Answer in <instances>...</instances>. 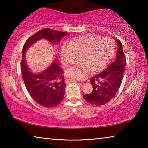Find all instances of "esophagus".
<instances>
[{
    "mask_svg": "<svg viewBox=\"0 0 148 148\" xmlns=\"http://www.w3.org/2000/svg\"><path fill=\"white\" fill-rule=\"evenodd\" d=\"M66 80L68 82H76V81L74 79H66Z\"/></svg>",
    "mask_w": 148,
    "mask_h": 148,
    "instance_id": "obj_1",
    "label": "esophagus"
}]
</instances>
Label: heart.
Here are the masks:
<instances>
[{
    "label": "heart",
    "mask_w": 148,
    "mask_h": 148,
    "mask_svg": "<svg viewBox=\"0 0 148 148\" xmlns=\"http://www.w3.org/2000/svg\"><path fill=\"white\" fill-rule=\"evenodd\" d=\"M114 42L109 37L95 34L82 35L71 40L61 48V59L64 64L72 63L80 56L83 61L77 68L71 69V76L77 79L85 76L89 70L98 71L104 68L113 55Z\"/></svg>",
    "instance_id": "obj_1"
}]
</instances>
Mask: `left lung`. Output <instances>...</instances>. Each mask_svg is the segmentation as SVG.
Segmentation results:
<instances>
[{
    "mask_svg": "<svg viewBox=\"0 0 148 148\" xmlns=\"http://www.w3.org/2000/svg\"><path fill=\"white\" fill-rule=\"evenodd\" d=\"M117 42L118 49L116 59L101 73L91 77L92 91L89 94L84 95V99L95 106L108 103L116 95L121 84L126 66V58L121 42L117 40Z\"/></svg>",
    "mask_w": 148,
    "mask_h": 148,
    "instance_id": "8db88e82",
    "label": "left lung"
}]
</instances>
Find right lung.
<instances>
[{
    "label": "right lung",
    "instance_id": "obj_1",
    "mask_svg": "<svg viewBox=\"0 0 148 148\" xmlns=\"http://www.w3.org/2000/svg\"><path fill=\"white\" fill-rule=\"evenodd\" d=\"M67 34L68 32L43 29L27 39L23 47L21 70L25 85L32 99L45 108L56 106L63 101L66 87L63 71L55 61L44 71H32L26 63L25 52L38 40L44 38L51 44H59L61 39Z\"/></svg>",
    "mask_w": 148,
    "mask_h": 148
}]
</instances>
